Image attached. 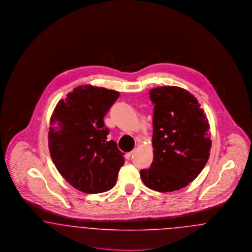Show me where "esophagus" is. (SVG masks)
I'll return each mask as SVG.
<instances>
[{
	"instance_id": "1",
	"label": "esophagus",
	"mask_w": 252,
	"mask_h": 252,
	"mask_svg": "<svg viewBox=\"0 0 252 252\" xmlns=\"http://www.w3.org/2000/svg\"><path fill=\"white\" fill-rule=\"evenodd\" d=\"M133 152H134V151H131V152H128V153H126V158H127V159H129V158H131V156H132V154H133Z\"/></svg>"
}]
</instances>
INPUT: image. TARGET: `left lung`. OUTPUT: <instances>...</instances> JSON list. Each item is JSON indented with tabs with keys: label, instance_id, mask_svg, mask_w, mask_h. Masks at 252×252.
Instances as JSON below:
<instances>
[{
	"label": "left lung",
	"instance_id": "1",
	"mask_svg": "<svg viewBox=\"0 0 252 252\" xmlns=\"http://www.w3.org/2000/svg\"><path fill=\"white\" fill-rule=\"evenodd\" d=\"M149 94L155 106L154 158L141 178L154 191H177L195 180L209 159L210 124L196 98L182 88L163 86Z\"/></svg>",
	"mask_w": 252,
	"mask_h": 252
}]
</instances>
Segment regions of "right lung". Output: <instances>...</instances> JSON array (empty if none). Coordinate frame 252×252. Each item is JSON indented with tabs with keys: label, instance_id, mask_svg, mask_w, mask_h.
Segmentation results:
<instances>
[{
	"label": "right lung",
	"instance_id": "1",
	"mask_svg": "<svg viewBox=\"0 0 252 252\" xmlns=\"http://www.w3.org/2000/svg\"><path fill=\"white\" fill-rule=\"evenodd\" d=\"M119 92L92 85L79 86L61 99L50 119L48 145L60 175L75 189L87 193L113 188L124 153L108 141L104 117Z\"/></svg>",
	"mask_w": 252,
	"mask_h": 252
}]
</instances>
